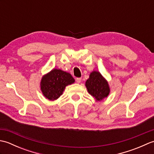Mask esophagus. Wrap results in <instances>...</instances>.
I'll use <instances>...</instances> for the list:
<instances>
[{
	"label": "esophagus",
	"mask_w": 154,
	"mask_h": 154,
	"mask_svg": "<svg viewBox=\"0 0 154 154\" xmlns=\"http://www.w3.org/2000/svg\"><path fill=\"white\" fill-rule=\"evenodd\" d=\"M81 81V78H77V79H76V82L77 83H80Z\"/></svg>",
	"instance_id": "1"
}]
</instances>
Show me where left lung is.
Returning <instances> with one entry per match:
<instances>
[{
    "label": "left lung",
    "instance_id": "left-lung-1",
    "mask_svg": "<svg viewBox=\"0 0 154 154\" xmlns=\"http://www.w3.org/2000/svg\"><path fill=\"white\" fill-rule=\"evenodd\" d=\"M88 93L96 101H101L109 95L110 89L109 82L98 71H93L85 82Z\"/></svg>",
    "mask_w": 154,
    "mask_h": 154
}]
</instances>
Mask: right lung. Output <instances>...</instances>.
Returning a JSON list of instances; mask_svg holds the SVG:
<instances>
[{
    "mask_svg": "<svg viewBox=\"0 0 154 154\" xmlns=\"http://www.w3.org/2000/svg\"><path fill=\"white\" fill-rule=\"evenodd\" d=\"M75 81L70 73L55 68L42 76L40 89L45 99L54 101L63 94L65 87Z\"/></svg>",
    "mask_w": 154,
    "mask_h": 154,
    "instance_id": "add662e5",
    "label": "right lung"
}]
</instances>
